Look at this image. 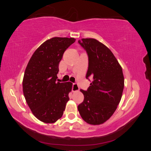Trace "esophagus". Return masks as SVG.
<instances>
[{"label":"esophagus","mask_w":151,"mask_h":151,"mask_svg":"<svg viewBox=\"0 0 151 151\" xmlns=\"http://www.w3.org/2000/svg\"><path fill=\"white\" fill-rule=\"evenodd\" d=\"M72 91H73V92H76V91H79V86L78 85V84H76V83L73 84Z\"/></svg>","instance_id":"1"}]
</instances>
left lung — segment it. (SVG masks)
Segmentation results:
<instances>
[{
    "instance_id": "obj_1",
    "label": "left lung",
    "mask_w": 151,
    "mask_h": 151,
    "mask_svg": "<svg viewBox=\"0 0 151 151\" xmlns=\"http://www.w3.org/2000/svg\"><path fill=\"white\" fill-rule=\"evenodd\" d=\"M78 42L88 58L86 78L93 80L87 90L81 89L84 101L78 110L87 123L103 124L113 114L121 101L124 81L122 68L103 43L94 39H83Z\"/></svg>"
}]
</instances>
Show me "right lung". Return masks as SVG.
I'll list each match as a JSON object with an SVG mask.
<instances>
[{"label":"right lung","instance_id":"obj_1","mask_svg":"<svg viewBox=\"0 0 151 151\" xmlns=\"http://www.w3.org/2000/svg\"><path fill=\"white\" fill-rule=\"evenodd\" d=\"M74 38L54 37L35 50L25 70L22 88L33 114L45 123H53L63 116L72 83L57 82L58 65Z\"/></svg>","mask_w":151,"mask_h":151}]
</instances>
